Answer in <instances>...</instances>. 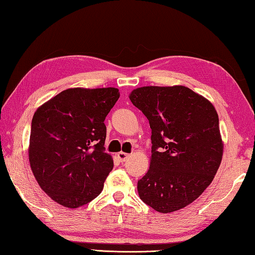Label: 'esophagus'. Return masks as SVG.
Segmentation results:
<instances>
[{
    "label": "esophagus",
    "mask_w": 255,
    "mask_h": 255,
    "mask_svg": "<svg viewBox=\"0 0 255 255\" xmlns=\"http://www.w3.org/2000/svg\"><path fill=\"white\" fill-rule=\"evenodd\" d=\"M117 156H118L119 161H121L122 163H123V162H125V161H126V160L129 158V154L126 153V152H123V151H122V152H119V153L117 154Z\"/></svg>",
    "instance_id": "1"
}]
</instances>
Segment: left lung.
<instances>
[{
	"label": "left lung",
	"mask_w": 255,
	"mask_h": 255,
	"mask_svg": "<svg viewBox=\"0 0 255 255\" xmlns=\"http://www.w3.org/2000/svg\"><path fill=\"white\" fill-rule=\"evenodd\" d=\"M129 99L151 128L150 167L138 181L140 198L163 214L186 207L208 187L223 159L217 112L183 85L143 86Z\"/></svg>",
	"instance_id": "8db88e82"
}]
</instances>
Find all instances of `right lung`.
Segmentation results:
<instances>
[{
    "mask_svg": "<svg viewBox=\"0 0 255 255\" xmlns=\"http://www.w3.org/2000/svg\"><path fill=\"white\" fill-rule=\"evenodd\" d=\"M118 99L115 88L68 89L34 114L31 171L42 191L64 207L78 208L99 196L113 170L104 121Z\"/></svg>",
    "mask_w": 255,
    "mask_h": 255,
    "instance_id": "1",
    "label": "right lung"
}]
</instances>
